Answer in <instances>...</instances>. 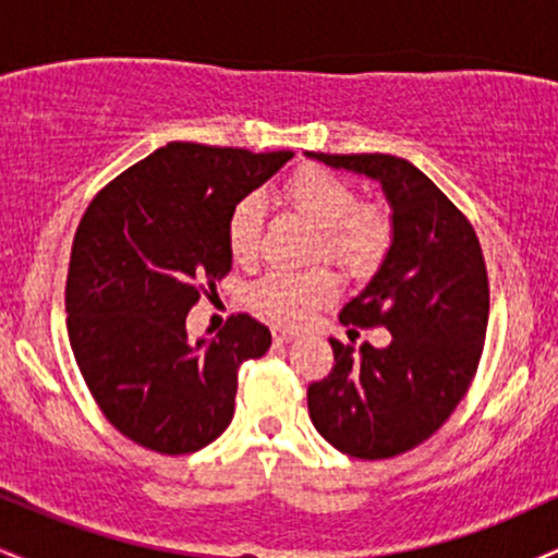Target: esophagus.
I'll return each mask as SVG.
<instances>
[{
    "instance_id": "1",
    "label": "esophagus",
    "mask_w": 558,
    "mask_h": 558,
    "mask_svg": "<svg viewBox=\"0 0 558 558\" xmlns=\"http://www.w3.org/2000/svg\"><path fill=\"white\" fill-rule=\"evenodd\" d=\"M299 338V330H291V328H272V341L275 343H291Z\"/></svg>"
}]
</instances>
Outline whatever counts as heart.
<instances>
[{
    "instance_id": "1",
    "label": "heart",
    "mask_w": 558,
    "mask_h": 558,
    "mask_svg": "<svg viewBox=\"0 0 558 558\" xmlns=\"http://www.w3.org/2000/svg\"><path fill=\"white\" fill-rule=\"evenodd\" d=\"M286 198L325 230V246L336 262L362 267L388 243V220L373 204H356L349 181L323 168L299 170L286 183ZM265 226V198L246 194L230 207L226 241L235 262H252L259 252ZM338 280L330 270H270L248 288V301L262 315L286 325L310 319L312 312L332 301Z\"/></svg>"
}]
</instances>
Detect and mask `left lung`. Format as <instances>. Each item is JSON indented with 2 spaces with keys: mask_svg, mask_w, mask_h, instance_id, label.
I'll list each match as a JSON object with an SVG mask.
<instances>
[{
  "mask_svg": "<svg viewBox=\"0 0 558 558\" xmlns=\"http://www.w3.org/2000/svg\"><path fill=\"white\" fill-rule=\"evenodd\" d=\"M310 157L373 178L390 204L393 241L367 288L341 310L343 325L386 328V349L330 338L332 364L306 390L317 433L356 459H390L451 417L483 356L488 272L470 220L425 172L393 155Z\"/></svg>",
  "mask_w": 558,
  "mask_h": 558,
  "instance_id": "left-lung-1",
  "label": "left lung"
}]
</instances>
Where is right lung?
Segmentation results:
<instances>
[{
	"label": "right lung",
	"mask_w": 558,
	"mask_h": 558,
	"mask_svg": "<svg viewBox=\"0 0 558 558\" xmlns=\"http://www.w3.org/2000/svg\"><path fill=\"white\" fill-rule=\"evenodd\" d=\"M293 151L172 141L120 172L83 213L65 286L68 336L101 414L149 451L191 453L230 425L239 367L272 336L233 315L189 341L185 317L233 267L228 213Z\"/></svg>",
	"instance_id": "obj_1"
}]
</instances>
